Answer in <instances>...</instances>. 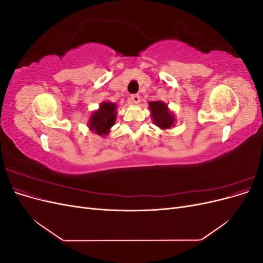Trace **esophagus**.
I'll return each instance as SVG.
<instances>
[{
	"mask_svg": "<svg viewBox=\"0 0 263 263\" xmlns=\"http://www.w3.org/2000/svg\"><path fill=\"white\" fill-rule=\"evenodd\" d=\"M130 101L133 104H138L140 102V95L139 94H133L130 97Z\"/></svg>",
	"mask_w": 263,
	"mask_h": 263,
	"instance_id": "obj_1",
	"label": "esophagus"
}]
</instances>
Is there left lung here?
<instances>
[{
    "instance_id": "left-lung-1",
    "label": "left lung",
    "mask_w": 263,
    "mask_h": 263,
    "mask_svg": "<svg viewBox=\"0 0 263 263\" xmlns=\"http://www.w3.org/2000/svg\"><path fill=\"white\" fill-rule=\"evenodd\" d=\"M149 108L154 123L161 129H169L174 125V116L164 102H149Z\"/></svg>"
}]
</instances>
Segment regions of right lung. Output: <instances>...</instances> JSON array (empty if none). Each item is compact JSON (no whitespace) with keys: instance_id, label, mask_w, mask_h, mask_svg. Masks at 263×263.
<instances>
[{"instance_id":"1","label":"right lung","mask_w":263,"mask_h":263,"mask_svg":"<svg viewBox=\"0 0 263 263\" xmlns=\"http://www.w3.org/2000/svg\"><path fill=\"white\" fill-rule=\"evenodd\" d=\"M117 105L112 102L101 103L100 108L91 115L89 121V128L100 136H105L109 133L110 127L116 121Z\"/></svg>"}]
</instances>
